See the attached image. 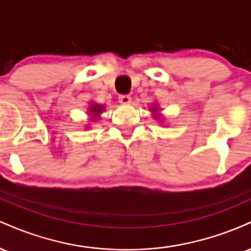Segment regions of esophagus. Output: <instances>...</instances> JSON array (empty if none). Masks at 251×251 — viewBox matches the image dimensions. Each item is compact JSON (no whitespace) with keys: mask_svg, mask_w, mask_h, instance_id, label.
<instances>
[{"mask_svg":"<svg viewBox=\"0 0 251 251\" xmlns=\"http://www.w3.org/2000/svg\"><path fill=\"white\" fill-rule=\"evenodd\" d=\"M119 102L122 105H128L131 102V97L129 96H119Z\"/></svg>","mask_w":251,"mask_h":251,"instance_id":"obj_1","label":"esophagus"}]
</instances>
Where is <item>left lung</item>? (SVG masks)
Segmentation results:
<instances>
[{"instance_id":"1","label":"left lung","mask_w":251,"mask_h":251,"mask_svg":"<svg viewBox=\"0 0 251 251\" xmlns=\"http://www.w3.org/2000/svg\"><path fill=\"white\" fill-rule=\"evenodd\" d=\"M150 111H151V113L153 114V118H155V120H158V122L162 123L163 122V118H162V114H160V109L158 107L157 103H152L151 106H150Z\"/></svg>"}]
</instances>
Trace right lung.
Returning a JSON list of instances; mask_svg holds the SVG:
<instances>
[{"instance_id":"add662e5","label":"right lung","mask_w":251,"mask_h":251,"mask_svg":"<svg viewBox=\"0 0 251 251\" xmlns=\"http://www.w3.org/2000/svg\"><path fill=\"white\" fill-rule=\"evenodd\" d=\"M105 111V106L101 103L92 102L91 106H88V117L91 122H96V120L100 119V114Z\"/></svg>"}]
</instances>
